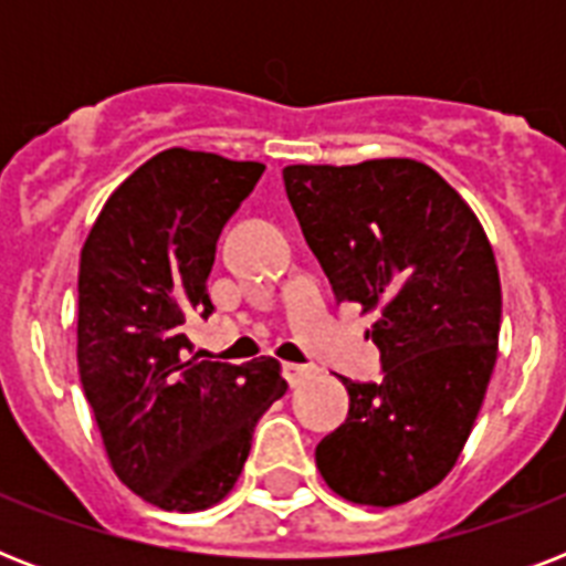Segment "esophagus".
Listing matches in <instances>:
<instances>
[{
    "mask_svg": "<svg viewBox=\"0 0 566 566\" xmlns=\"http://www.w3.org/2000/svg\"><path fill=\"white\" fill-rule=\"evenodd\" d=\"M311 376H314V367H308V364H284V378L291 387L302 385Z\"/></svg>",
    "mask_w": 566,
    "mask_h": 566,
    "instance_id": "34e87169",
    "label": "esophagus"
}]
</instances>
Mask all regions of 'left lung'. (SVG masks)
Returning a JSON list of instances; mask_svg holds the SVG:
<instances>
[{"mask_svg":"<svg viewBox=\"0 0 566 566\" xmlns=\"http://www.w3.org/2000/svg\"><path fill=\"white\" fill-rule=\"evenodd\" d=\"M284 190L337 302L378 311L381 381H353L317 467L344 500L390 509L455 467L496 364L502 291L470 205L411 158L293 164Z\"/></svg>","mask_w":566,"mask_h":566,"instance_id":"obj_1","label":"left lung"}]
</instances>
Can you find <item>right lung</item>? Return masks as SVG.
<instances>
[{"instance_id": "obj_1", "label": "right lung", "mask_w": 566, "mask_h": 566, "mask_svg": "<svg viewBox=\"0 0 566 566\" xmlns=\"http://www.w3.org/2000/svg\"><path fill=\"white\" fill-rule=\"evenodd\" d=\"M264 164L167 149L102 208L78 264V373L119 482L164 511L220 502L261 413L287 381L275 358L202 361L185 335L208 319L222 226Z\"/></svg>"}]
</instances>
